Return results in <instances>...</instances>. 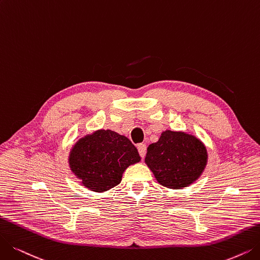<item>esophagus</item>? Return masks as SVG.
<instances>
[{
	"label": "esophagus",
	"mask_w": 260,
	"mask_h": 260,
	"mask_svg": "<svg viewBox=\"0 0 260 260\" xmlns=\"http://www.w3.org/2000/svg\"><path fill=\"white\" fill-rule=\"evenodd\" d=\"M138 150H139V153L142 158L145 157V154H146V150H147V147L146 145L145 144H139L138 145Z\"/></svg>",
	"instance_id": "1"
}]
</instances>
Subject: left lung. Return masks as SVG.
Listing matches in <instances>:
<instances>
[{"mask_svg":"<svg viewBox=\"0 0 260 260\" xmlns=\"http://www.w3.org/2000/svg\"><path fill=\"white\" fill-rule=\"evenodd\" d=\"M145 162L160 184L170 189H181L194 182L203 173L207 150L191 134L166 130L157 143L149 145Z\"/></svg>","mask_w":260,"mask_h":260,"instance_id":"obj_1","label":"left lung"}]
</instances>
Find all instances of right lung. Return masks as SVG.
<instances>
[{
	"label": "right lung",
	"instance_id": "add662e5",
	"mask_svg": "<svg viewBox=\"0 0 260 260\" xmlns=\"http://www.w3.org/2000/svg\"><path fill=\"white\" fill-rule=\"evenodd\" d=\"M140 160L137 147L128 138L112 130H98L76 143L69 165L83 185L105 192L119 184L124 170Z\"/></svg>",
	"mask_w": 260,
	"mask_h": 260
}]
</instances>
